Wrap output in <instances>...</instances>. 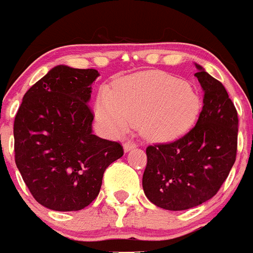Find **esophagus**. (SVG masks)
<instances>
[{
  "instance_id": "1",
  "label": "esophagus",
  "mask_w": 253,
  "mask_h": 253,
  "mask_svg": "<svg viewBox=\"0 0 253 253\" xmlns=\"http://www.w3.org/2000/svg\"><path fill=\"white\" fill-rule=\"evenodd\" d=\"M134 148H136V145H134L133 143H131V142H127V143H125V144H124V150H125V153L129 152V150L134 149Z\"/></svg>"
}]
</instances>
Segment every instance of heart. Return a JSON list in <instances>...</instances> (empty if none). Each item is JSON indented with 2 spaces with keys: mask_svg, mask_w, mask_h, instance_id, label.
Segmentation results:
<instances>
[{
  "mask_svg": "<svg viewBox=\"0 0 253 253\" xmlns=\"http://www.w3.org/2000/svg\"><path fill=\"white\" fill-rule=\"evenodd\" d=\"M202 100L192 84L157 71L120 79L103 89L95 104L99 121L119 133L136 124L147 141L172 142L192 129Z\"/></svg>",
  "mask_w": 253,
  "mask_h": 253,
  "instance_id": "obj_1",
  "label": "heart"
}]
</instances>
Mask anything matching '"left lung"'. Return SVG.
Masks as SVG:
<instances>
[{"label": "left lung", "mask_w": 253, "mask_h": 253, "mask_svg": "<svg viewBox=\"0 0 253 253\" xmlns=\"http://www.w3.org/2000/svg\"><path fill=\"white\" fill-rule=\"evenodd\" d=\"M203 108L196 126L177 141L147 148L143 191L168 211H185L211 200L236 159L237 111L226 89L196 63Z\"/></svg>", "instance_id": "obj_1"}]
</instances>
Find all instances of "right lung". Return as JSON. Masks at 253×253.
<instances>
[{
    "label": "right lung",
    "instance_id": "right-lung-1",
    "mask_svg": "<svg viewBox=\"0 0 253 253\" xmlns=\"http://www.w3.org/2000/svg\"><path fill=\"white\" fill-rule=\"evenodd\" d=\"M96 70L56 66L23 96L14 120L16 164L33 197L57 211H81L99 195L122 145L93 134L88 103Z\"/></svg>",
    "mask_w": 253,
    "mask_h": 253
}]
</instances>
